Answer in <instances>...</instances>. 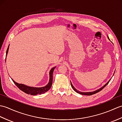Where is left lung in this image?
<instances>
[{
    "label": "left lung",
    "mask_w": 122,
    "mask_h": 122,
    "mask_svg": "<svg viewBox=\"0 0 122 122\" xmlns=\"http://www.w3.org/2000/svg\"><path fill=\"white\" fill-rule=\"evenodd\" d=\"M107 38H108V39L110 40V39H109V37H108L107 36ZM115 73V72H114ZM113 74V75H114ZM111 80V79L109 80V81H108L107 83H106L104 86H103L102 87H101V88H100L99 89H98V90H96V91H93V92H80V91H77L76 88H75L74 86H73V85H72V83H71V82L70 81V83H71V86H72V89H73V90H74V91H76V92H77V93H79V94H82V95H93V94H95V93H97V92H100V91H101V90H102L103 88L104 87H105L106 86H107V85L108 84V83H109V82L110 81V80Z\"/></svg>",
    "instance_id": "obj_1"
}]
</instances>
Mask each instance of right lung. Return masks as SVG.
I'll return each instance as SVG.
<instances>
[{"mask_svg":"<svg viewBox=\"0 0 122 122\" xmlns=\"http://www.w3.org/2000/svg\"><path fill=\"white\" fill-rule=\"evenodd\" d=\"M9 46L7 48V50L6 51V56L8 54V50H9ZM5 60L6 61V59ZM56 67H53V68H52L51 69V70L50 71V72H49V76H50V78H49V81L48 84L46 85L45 86L43 87H32V86H27L26 85L23 84H20V83H18L15 82L14 80L12 79V81L14 82L15 85L19 88V89L21 90L22 91L24 92L27 93L28 94H30L32 95H36L37 94H43L45 92H47L48 90L50 89V88L52 86V82H53V72L54 69L56 68Z\"/></svg>","mask_w":122,"mask_h":122,"instance_id":"add662e5","label":"right lung"}]
</instances>
